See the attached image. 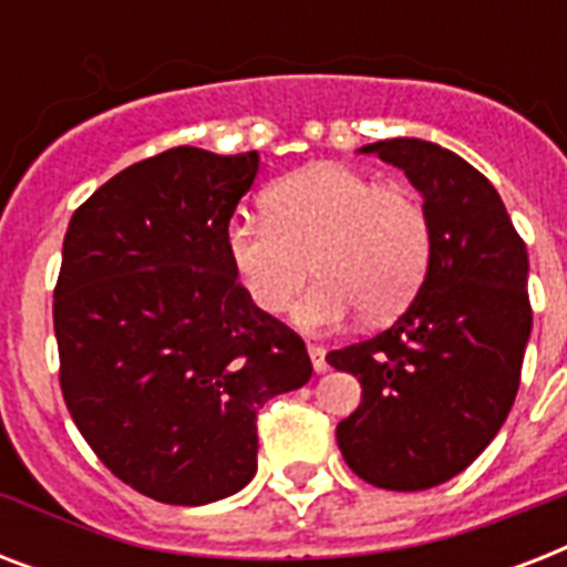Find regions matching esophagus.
I'll use <instances>...</instances> for the list:
<instances>
[{
    "label": "esophagus",
    "instance_id": "34e87169",
    "mask_svg": "<svg viewBox=\"0 0 567 567\" xmlns=\"http://www.w3.org/2000/svg\"><path fill=\"white\" fill-rule=\"evenodd\" d=\"M309 355H311V368H315V371L318 373L327 371L329 364H327V350H323V347L309 344Z\"/></svg>",
    "mask_w": 567,
    "mask_h": 567
}]
</instances>
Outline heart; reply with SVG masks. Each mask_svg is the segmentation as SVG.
I'll return each mask as SVG.
<instances>
[{"mask_svg": "<svg viewBox=\"0 0 567 567\" xmlns=\"http://www.w3.org/2000/svg\"><path fill=\"white\" fill-rule=\"evenodd\" d=\"M267 220L231 217L226 256L265 315L291 309L309 279L320 282L293 320L309 332L336 329L362 309L371 323L412 302L430 267L426 208L409 188L379 185L344 164H309L265 196Z\"/></svg>", "mask_w": 567, "mask_h": 567, "instance_id": "heart-1", "label": "heart"}]
</instances>
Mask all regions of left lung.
I'll use <instances>...</instances> for the list:
<instances>
[{"instance_id": "obj_1", "label": "left lung", "mask_w": 567, "mask_h": 567, "mask_svg": "<svg viewBox=\"0 0 567 567\" xmlns=\"http://www.w3.org/2000/svg\"><path fill=\"white\" fill-rule=\"evenodd\" d=\"M359 153H377L421 190L432 252L394 327L327 355L362 382L336 439L364 483L423 492L462 474L515 403L533 329L527 244L492 182L444 146L394 137Z\"/></svg>"}]
</instances>
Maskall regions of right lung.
<instances>
[{"label":"right lung","mask_w":567,"mask_h":567,"mask_svg":"<svg viewBox=\"0 0 567 567\" xmlns=\"http://www.w3.org/2000/svg\"><path fill=\"white\" fill-rule=\"evenodd\" d=\"M258 153L176 146L75 208L55 285L61 391L111 474L203 506L256 476L258 409L302 388V338L249 300L226 226Z\"/></svg>","instance_id":"obj_1"}]
</instances>
